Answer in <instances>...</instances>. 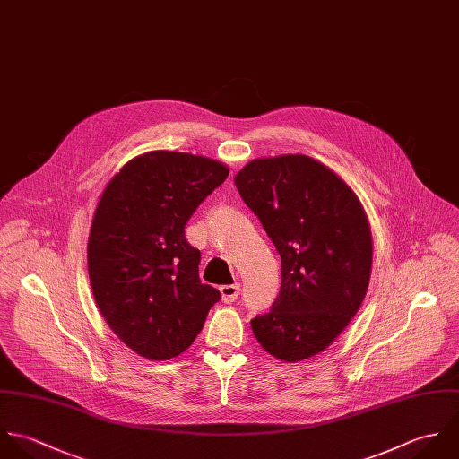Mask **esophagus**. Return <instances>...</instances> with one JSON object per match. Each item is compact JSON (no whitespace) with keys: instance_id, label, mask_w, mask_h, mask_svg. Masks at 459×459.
Listing matches in <instances>:
<instances>
[{"instance_id":"obj_1","label":"esophagus","mask_w":459,"mask_h":459,"mask_svg":"<svg viewBox=\"0 0 459 459\" xmlns=\"http://www.w3.org/2000/svg\"><path fill=\"white\" fill-rule=\"evenodd\" d=\"M220 294H221V301H223V303H232V301H236V298H238V294H239V283L221 285V287H220Z\"/></svg>"}]
</instances>
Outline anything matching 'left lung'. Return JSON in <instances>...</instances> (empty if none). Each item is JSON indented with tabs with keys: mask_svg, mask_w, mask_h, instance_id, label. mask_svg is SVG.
Segmentation results:
<instances>
[{
	"mask_svg": "<svg viewBox=\"0 0 459 459\" xmlns=\"http://www.w3.org/2000/svg\"><path fill=\"white\" fill-rule=\"evenodd\" d=\"M281 259L268 314L252 319L259 344L281 362L325 351L357 316L372 270V236L357 193L303 156L259 158L234 178Z\"/></svg>",
	"mask_w": 459,
	"mask_h": 459,
	"instance_id": "1",
	"label": "left lung"
}]
</instances>
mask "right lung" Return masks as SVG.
Segmentation results:
<instances>
[{
	"label": "right lung",
	"mask_w": 459,
	"mask_h": 459,
	"mask_svg": "<svg viewBox=\"0 0 459 459\" xmlns=\"http://www.w3.org/2000/svg\"><path fill=\"white\" fill-rule=\"evenodd\" d=\"M229 167L187 152L133 158L99 196L87 245L93 299L113 333L147 360H169L200 333L220 290L198 278L184 236Z\"/></svg>",
	"instance_id": "1"
}]
</instances>
